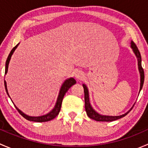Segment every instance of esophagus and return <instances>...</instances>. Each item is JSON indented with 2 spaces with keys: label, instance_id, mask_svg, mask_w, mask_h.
Returning <instances> with one entry per match:
<instances>
[{
  "label": "esophagus",
  "instance_id": "esophagus-1",
  "mask_svg": "<svg viewBox=\"0 0 148 148\" xmlns=\"http://www.w3.org/2000/svg\"><path fill=\"white\" fill-rule=\"evenodd\" d=\"M83 76H84V74H83L82 71L77 70V71L75 72V77H76V78L82 79V78Z\"/></svg>",
  "mask_w": 148,
  "mask_h": 148
}]
</instances>
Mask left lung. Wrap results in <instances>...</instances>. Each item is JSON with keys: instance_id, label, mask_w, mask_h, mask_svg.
I'll use <instances>...</instances> for the list:
<instances>
[{"instance_id": "left-lung-1", "label": "left lung", "mask_w": 148, "mask_h": 148, "mask_svg": "<svg viewBox=\"0 0 148 148\" xmlns=\"http://www.w3.org/2000/svg\"><path fill=\"white\" fill-rule=\"evenodd\" d=\"M131 47L133 49L134 53L136 55L137 58H138V68L139 71H140V92L142 89L143 86V84H144V79H145V74H144V70H143V68L142 67V59H141V55H140V51H139L138 48L137 47L136 44L132 41L131 42ZM84 87V102H85V110H86V114L88 115V117H90L91 119H93V120L96 121H99V122H112V121L117 120L118 119L122 118V117H125V115L128 114L132 110V109L133 108V107L129 110L127 113L122 114V115L120 116H114V117H112V116H104L101 115V114H98L97 112L95 111V110L92 109V106H91L90 103H89V92H88L87 87L86 86V85L83 84ZM134 106V105H133Z\"/></svg>"}]
</instances>
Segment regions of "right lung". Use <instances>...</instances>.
Instances as JSON below:
<instances>
[{"mask_svg": "<svg viewBox=\"0 0 148 148\" xmlns=\"http://www.w3.org/2000/svg\"><path fill=\"white\" fill-rule=\"evenodd\" d=\"M18 44H18L17 45L15 46V47L13 48V49L10 51V52L9 55H8V58H7L6 62H5V74H6L7 71H8V64H9L10 57H11L12 54H13V53L14 52L15 49H16V48H17V46H18ZM76 84V80L74 79V78H69V79H68L66 80L64 82L63 84H62V88H61L60 92H59V97H58L57 101H56V105H55L54 108L52 110V111H51L50 112L48 113V114H46V115L41 116V117H30V116L26 115V114H25L24 113L22 112L20 110H18V109L16 107V106L14 104L15 107H16V110H18V112L20 113L21 115L23 116V117H24L25 119H26L27 120L33 121V122H48V121H50V120H53V119H54L55 117H56V116L59 114V112H60V110H61V107H62V100H63V98H64V97L66 92L67 91L69 90V88L71 87V86H72L73 84ZM4 85H5V91H6V92H7V95H8V97H9V95H8V89H7L6 82H5V80H4Z\"/></svg>", "mask_w": 148, "mask_h": 148, "instance_id": "1", "label": "right lung"}]
</instances>
